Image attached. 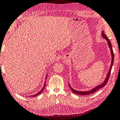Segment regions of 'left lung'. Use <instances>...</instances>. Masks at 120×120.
<instances>
[{
    "instance_id": "left-lung-1",
    "label": "left lung",
    "mask_w": 120,
    "mask_h": 120,
    "mask_svg": "<svg viewBox=\"0 0 120 120\" xmlns=\"http://www.w3.org/2000/svg\"><path fill=\"white\" fill-rule=\"evenodd\" d=\"M101 36H102V37L103 38H104L107 41V43H108V46H109V49H110L111 54V56H112V61H111V66H110V68H109V72H108V73H107V74L106 75V78H105V79H104V82L101 83V84L98 85V86H96L92 89H90V90H87V91H79V90H75V89H73L71 87V86H70V85L69 84V87H70V89L71 90V91L73 93H75V94H78V95H89V94H92V93L96 92V91L97 90H98V89H99L101 88H102V87H104L105 85H106V84H107V82H108L109 79V76H110L111 71L112 68L113 64V62H114V53H113V51L112 48L111 43L110 41H109V40L108 38H107V36L105 35L104 31L101 32Z\"/></svg>"
}]
</instances>
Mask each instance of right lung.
Returning a JSON list of instances; mask_svg holds the SVG:
<instances>
[{
  "instance_id": "right-lung-1",
  "label": "right lung",
  "mask_w": 120,
  "mask_h": 120,
  "mask_svg": "<svg viewBox=\"0 0 120 120\" xmlns=\"http://www.w3.org/2000/svg\"><path fill=\"white\" fill-rule=\"evenodd\" d=\"M46 78H47V75H46V77H45V79H46ZM45 81H46V80H45ZM46 83H45V82H44V85H43V87H42V88L41 89V90L40 92H38V93L37 94H35V95H31V96H31V97H35V96H38V95H39L40 94H41V93H42V92H43V90H44V89L45 88V85H46Z\"/></svg>"
}]
</instances>
